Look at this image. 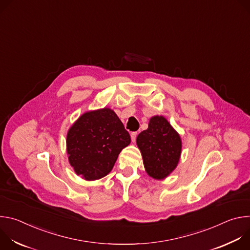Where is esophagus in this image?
Here are the masks:
<instances>
[{"mask_svg": "<svg viewBox=\"0 0 250 250\" xmlns=\"http://www.w3.org/2000/svg\"><path fill=\"white\" fill-rule=\"evenodd\" d=\"M137 132L136 131H133V132H131L130 133V137H131V140L134 142L135 141V139H136V136H137Z\"/></svg>", "mask_w": 250, "mask_h": 250, "instance_id": "obj_1", "label": "esophagus"}]
</instances>
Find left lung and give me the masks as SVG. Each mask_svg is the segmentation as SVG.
Segmentation results:
<instances>
[{"mask_svg": "<svg viewBox=\"0 0 250 250\" xmlns=\"http://www.w3.org/2000/svg\"><path fill=\"white\" fill-rule=\"evenodd\" d=\"M136 144L146 172L154 179H164L176 168L181 154V138L165 118H151L148 128L138 134Z\"/></svg>", "mask_w": 250, "mask_h": 250, "instance_id": "1", "label": "left lung"}]
</instances>
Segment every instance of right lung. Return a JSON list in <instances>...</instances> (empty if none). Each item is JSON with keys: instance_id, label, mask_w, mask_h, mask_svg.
<instances>
[{"instance_id": "obj_1", "label": "right lung", "mask_w": 250, "mask_h": 250, "mask_svg": "<svg viewBox=\"0 0 250 250\" xmlns=\"http://www.w3.org/2000/svg\"><path fill=\"white\" fill-rule=\"evenodd\" d=\"M69 162L86 180L109 174L130 135L116 113L108 108L82 115L67 134Z\"/></svg>"}]
</instances>
